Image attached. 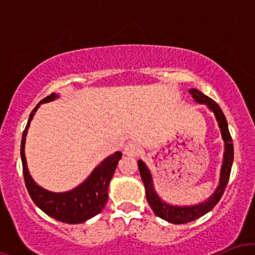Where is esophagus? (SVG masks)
Instances as JSON below:
<instances>
[{
  "instance_id": "esophagus-1",
  "label": "esophagus",
  "mask_w": 255,
  "mask_h": 255,
  "mask_svg": "<svg viewBox=\"0 0 255 255\" xmlns=\"http://www.w3.org/2000/svg\"><path fill=\"white\" fill-rule=\"evenodd\" d=\"M141 153V147L135 142H130L125 147V154L129 157H137Z\"/></svg>"
}]
</instances>
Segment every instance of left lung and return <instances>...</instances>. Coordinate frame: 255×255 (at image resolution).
<instances>
[{"label":"left lung","mask_w":255,"mask_h":255,"mask_svg":"<svg viewBox=\"0 0 255 255\" xmlns=\"http://www.w3.org/2000/svg\"><path fill=\"white\" fill-rule=\"evenodd\" d=\"M189 92H191V95L197 103L205 104L215 114V118L218 122V127L221 129L222 139L224 141L223 162H222L221 174H219V183L216 191L213 192V194L205 201H201V203L195 205H189V206H178V205L168 204L158 195L156 188H154L153 177H152L148 166L141 159L137 160L140 175H141L142 182H144L145 186L146 199H147L148 204H150L152 211L158 217L172 224L189 223V222L195 221L197 218H200L205 213L211 211L213 207L217 205L218 201L221 200L222 195H223L225 191V187H227L228 181H229L230 177L231 165H233L234 160L233 139H231L229 128H228V122L223 111H222L219 105L215 101H212L211 98L205 96L203 92H200L197 89H191Z\"/></svg>","instance_id":"8db88e82"}]
</instances>
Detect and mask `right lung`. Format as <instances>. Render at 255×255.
<instances>
[{
  "instance_id": "add662e5",
  "label": "right lung",
  "mask_w": 255,
  "mask_h": 255,
  "mask_svg": "<svg viewBox=\"0 0 255 255\" xmlns=\"http://www.w3.org/2000/svg\"><path fill=\"white\" fill-rule=\"evenodd\" d=\"M56 98H58L56 93H51L50 96L40 101L30 114V119H28L27 125H26L24 133H22L21 147H20L22 171H24L25 184L28 194H30L33 203L43 212H45L46 215L55 218L56 221L63 222V223L79 224L95 217L96 215H98L104 209L105 204L108 201L109 183L111 178H113L114 172L116 170V166L119 164V160L122 158V153L118 151L105 158L93 169V171L91 172L89 177L83 183H80L78 187L68 192L55 193L38 186L30 175L27 163H26V135H27V130L30 128L32 119H33L34 114H36L38 108L40 107V104L55 101Z\"/></svg>"
}]
</instances>
